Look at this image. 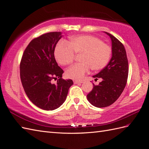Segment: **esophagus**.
<instances>
[{
	"instance_id": "1",
	"label": "esophagus",
	"mask_w": 149,
	"mask_h": 149,
	"mask_svg": "<svg viewBox=\"0 0 149 149\" xmlns=\"http://www.w3.org/2000/svg\"><path fill=\"white\" fill-rule=\"evenodd\" d=\"M83 82L82 81H77V80H74V84H79V83H82Z\"/></svg>"
}]
</instances>
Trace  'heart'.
Returning <instances> with one entry per match:
<instances>
[{
  "mask_svg": "<svg viewBox=\"0 0 149 149\" xmlns=\"http://www.w3.org/2000/svg\"><path fill=\"white\" fill-rule=\"evenodd\" d=\"M75 53L81 55V63L69 67L65 72L67 77L72 79H81L89 72L90 67L93 70H100L109 63L112 49L108 44L95 36L83 35L72 37L69 44L60 41L54 50V56L61 65L71 63L75 58Z\"/></svg>",
  "mask_w": 149,
  "mask_h": 149,
  "instance_id": "1",
  "label": "heart"
}]
</instances>
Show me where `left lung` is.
<instances>
[{"instance_id": "left-lung-1", "label": "left lung", "mask_w": 149, "mask_h": 149, "mask_svg": "<svg viewBox=\"0 0 149 149\" xmlns=\"http://www.w3.org/2000/svg\"><path fill=\"white\" fill-rule=\"evenodd\" d=\"M112 42V58L107 66L93 76L102 79L98 85L93 84L87 99L91 105L98 108L108 107L119 98L126 85L128 76V61L123 44L112 34L105 32Z\"/></svg>"}]
</instances>
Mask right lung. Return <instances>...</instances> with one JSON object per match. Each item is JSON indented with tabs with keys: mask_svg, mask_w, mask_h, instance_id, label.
I'll return each instance as SVG.
<instances>
[{
	"mask_svg": "<svg viewBox=\"0 0 149 149\" xmlns=\"http://www.w3.org/2000/svg\"><path fill=\"white\" fill-rule=\"evenodd\" d=\"M61 32L43 34L33 39L24 51L20 63V78L28 98L34 105L46 110L60 107L67 98L74 82L62 79L63 70L54 58L56 45ZM57 79L56 84L52 83Z\"/></svg>",
	"mask_w": 149,
	"mask_h": 149,
	"instance_id": "add662e5",
	"label": "right lung"
}]
</instances>
